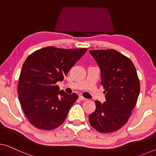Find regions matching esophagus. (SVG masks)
Listing matches in <instances>:
<instances>
[{
    "instance_id": "esophagus-1",
    "label": "esophagus",
    "mask_w": 156,
    "mask_h": 156,
    "mask_svg": "<svg viewBox=\"0 0 156 156\" xmlns=\"http://www.w3.org/2000/svg\"><path fill=\"white\" fill-rule=\"evenodd\" d=\"M79 99H80V100H81V101H86V100H87V99L85 98H83V96H81V95H80L79 96Z\"/></svg>"
}]
</instances>
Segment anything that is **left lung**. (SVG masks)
<instances>
[{
	"instance_id": "obj_1",
	"label": "left lung",
	"mask_w": 156,
	"mask_h": 156,
	"mask_svg": "<svg viewBox=\"0 0 156 156\" xmlns=\"http://www.w3.org/2000/svg\"><path fill=\"white\" fill-rule=\"evenodd\" d=\"M89 53L100 67L106 93L103 104L95 102L96 109L89 115V122L100 133H112L130 118L140 94V80L133 62L116 50H91Z\"/></svg>"
}]
</instances>
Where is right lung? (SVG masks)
I'll use <instances>...</instances> for the list:
<instances>
[{
    "label": "right lung",
    "instance_id": "right-lung-1",
    "mask_svg": "<svg viewBox=\"0 0 156 156\" xmlns=\"http://www.w3.org/2000/svg\"><path fill=\"white\" fill-rule=\"evenodd\" d=\"M87 49L47 47L27 57L18 83L19 100L26 118L35 128L49 130L61 125L77 100L76 93L60 90L64 76Z\"/></svg>",
    "mask_w": 156,
    "mask_h": 156
}]
</instances>
